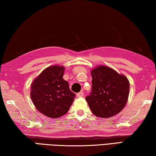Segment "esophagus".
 <instances>
[{
	"label": "esophagus",
	"mask_w": 156,
	"mask_h": 156,
	"mask_svg": "<svg viewBox=\"0 0 156 156\" xmlns=\"http://www.w3.org/2000/svg\"><path fill=\"white\" fill-rule=\"evenodd\" d=\"M76 96H77V97H83L84 96V93L83 91H80L79 92V93H78L77 94H76Z\"/></svg>",
	"instance_id": "34e87169"
}]
</instances>
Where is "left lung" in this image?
<instances>
[{"mask_svg": "<svg viewBox=\"0 0 156 156\" xmlns=\"http://www.w3.org/2000/svg\"><path fill=\"white\" fill-rule=\"evenodd\" d=\"M92 90L86 97L91 111L97 117H113L127 102L129 81L125 75L108 66L98 65L91 71Z\"/></svg>", "mask_w": 156, "mask_h": 156, "instance_id": "8db88e82", "label": "left lung"}]
</instances>
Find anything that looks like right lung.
<instances>
[{
	"label": "right lung",
	"instance_id": "add662e5",
	"mask_svg": "<svg viewBox=\"0 0 156 156\" xmlns=\"http://www.w3.org/2000/svg\"><path fill=\"white\" fill-rule=\"evenodd\" d=\"M65 67L49 66L31 84L30 97L36 109L51 118H58L68 112L76 98L67 81L63 79Z\"/></svg>",
	"mask_w": 156,
	"mask_h": 156
}]
</instances>
